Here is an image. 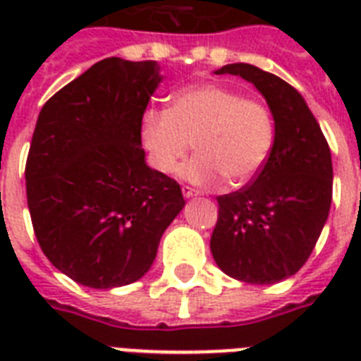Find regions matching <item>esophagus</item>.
I'll use <instances>...</instances> for the list:
<instances>
[{"label": "esophagus", "instance_id": "34e87169", "mask_svg": "<svg viewBox=\"0 0 361 361\" xmlns=\"http://www.w3.org/2000/svg\"><path fill=\"white\" fill-rule=\"evenodd\" d=\"M181 192H183V197L185 198L198 197V195H200V191H197V189H192V187H189V185L181 187Z\"/></svg>", "mask_w": 361, "mask_h": 361}]
</instances>
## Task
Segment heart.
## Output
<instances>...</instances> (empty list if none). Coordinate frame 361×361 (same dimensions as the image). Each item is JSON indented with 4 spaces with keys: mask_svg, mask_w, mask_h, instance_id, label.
Returning <instances> with one entry per match:
<instances>
[{
    "mask_svg": "<svg viewBox=\"0 0 361 361\" xmlns=\"http://www.w3.org/2000/svg\"><path fill=\"white\" fill-rule=\"evenodd\" d=\"M140 135L161 174H172L195 142L198 155L183 169L187 180L208 183L223 176L231 185H243L268 161L275 127L262 101L202 84L178 93L169 110H146Z\"/></svg>",
    "mask_w": 361,
    "mask_h": 361,
    "instance_id": "b5f03b06",
    "label": "heart"
}]
</instances>
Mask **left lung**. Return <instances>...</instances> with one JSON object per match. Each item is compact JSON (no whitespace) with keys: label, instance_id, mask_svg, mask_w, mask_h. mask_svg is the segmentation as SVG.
I'll return each instance as SVG.
<instances>
[{"label":"left lung","instance_id":"1","mask_svg":"<svg viewBox=\"0 0 361 361\" xmlns=\"http://www.w3.org/2000/svg\"><path fill=\"white\" fill-rule=\"evenodd\" d=\"M245 78L262 93L274 116L275 138L251 183L217 197L209 247L226 275L251 285H274L307 262L324 228L334 187L330 146L290 84L249 63L217 71Z\"/></svg>","mask_w":361,"mask_h":361}]
</instances>
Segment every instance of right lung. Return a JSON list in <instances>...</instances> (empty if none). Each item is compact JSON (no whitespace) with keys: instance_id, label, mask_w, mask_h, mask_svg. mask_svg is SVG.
Segmentation results:
<instances>
[{"instance_id":"obj_1","label":"right lung","mask_w":361,"mask_h":361,"mask_svg":"<svg viewBox=\"0 0 361 361\" xmlns=\"http://www.w3.org/2000/svg\"><path fill=\"white\" fill-rule=\"evenodd\" d=\"M157 61L106 58L54 93L25 161L33 232L50 262L90 288L135 283L185 206L180 183L144 161L140 125Z\"/></svg>"}]
</instances>
